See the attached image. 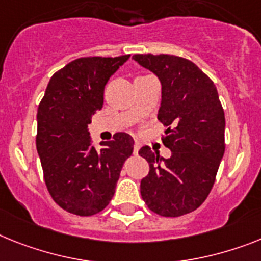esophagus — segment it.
Returning <instances> with one entry per match:
<instances>
[{
    "label": "esophagus",
    "mask_w": 261,
    "mask_h": 261,
    "mask_svg": "<svg viewBox=\"0 0 261 261\" xmlns=\"http://www.w3.org/2000/svg\"><path fill=\"white\" fill-rule=\"evenodd\" d=\"M139 148H141V143H138V142H135L134 143V154L137 155L138 151H139Z\"/></svg>",
    "instance_id": "obj_1"
}]
</instances>
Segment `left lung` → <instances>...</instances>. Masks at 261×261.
I'll use <instances>...</instances> for the list:
<instances>
[{"label":"left lung","instance_id":"obj_1","mask_svg":"<svg viewBox=\"0 0 261 261\" xmlns=\"http://www.w3.org/2000/svg\"><path fill=\"white\" fill-rule=\"evenodd\" d=\"M162 83L158 113L167 130L162 138L171 150L168 159L148 146L139 155L150 171L141 181V195L152 212L178 218L195 211L207 199L224 155V110L218 90L194 62L168 54H135Z\"/></svg>","mask_w":261,"mask_h":261}]
</instances>
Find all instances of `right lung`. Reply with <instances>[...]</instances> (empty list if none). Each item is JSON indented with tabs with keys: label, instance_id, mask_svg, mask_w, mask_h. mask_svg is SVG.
<instances>
[{
	"label": "right lung",
	"instance_id": "obj_1",
	"mask_svg": "<svg viewBox=\"0 0 261 261\" xmlns=\"http://www.w3.org/2000/svg\"><path fill=\"white\" fill-rule=\"evenodd\" d=\"M130 56L85 57L50 78L37 111V151L53 200L80 216L100 212L114 196L134 139L117 133L100 148L91 146L87 126L103 106V91Z\"/></svg>",
	"mask_w": 261,
	"mask_h": 261
}]
</instances>
